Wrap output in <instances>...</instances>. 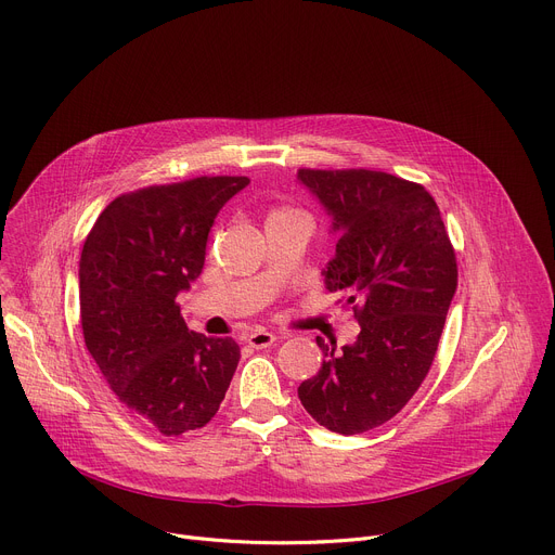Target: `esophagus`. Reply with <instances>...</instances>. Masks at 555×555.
<instances>
[{
    "label": "esophagus",
    "mask_w": 555,
    "mask_h": 555,
    "mask_svg": "<svg viewBox=\"0 0 555 555\" xmlns=\"http://www.w3.org/2000/svg\"><path fill=\"white\" fill-rule=\"evenodd\" d=\"M275 339L278 337L273 333H269V331H255V333H250L246 337V345L253 347V349H267V347H271L275 343Z\"/></svg>",
    "instance_id": "esophagus-1"
}]
</instances>
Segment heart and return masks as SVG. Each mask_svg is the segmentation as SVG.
<instances>
[{
	"label": "heart",
	"mask_w": 555,
	"mask_h": 555,
	"mask_svg": "<svg viewBox=\"0 0 555 555\" xmlns=\"http://www.w3.org/2000/svg\"><path fill=\"white\" fill-rule=\"evenodd\" d=\"M273 216H286V210H278V212H273Z\"/></svg>",
	"instance_id": "1"
}]
</instances>
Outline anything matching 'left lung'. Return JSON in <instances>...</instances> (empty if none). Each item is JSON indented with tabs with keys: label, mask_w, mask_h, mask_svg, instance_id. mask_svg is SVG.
I'll return each instance as SVG.
<instances>
[{
	"label": "left lung",
	"mask_w": 555,
	"mask_h": 555,
	"mask_svg": "<svg viewBox=\"0 0 555 555\" xmlns=\"http://www.w3.org/2000/svg\"><path fill=\"white\" fill-rule=\"evenodd\" d=\"M326 210L335 255L322 271L347 297L360 335L326 347L318 375L297 396L328 431L364 434L389 422L420 389L457 288L455 253L424 186L379 170H297Z\"/></svg>",
	"instance_id": "obj_1"
}]
</instances>
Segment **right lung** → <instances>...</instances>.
Listing matches in <instances>:
<instances>
[{"label":"right lung","mask_w":555,"mask_h":555,"mask_svg":"<svg viewBox=\"0 0 555 555\" xmlns=\"http://www.w3.org/2000/svg\"><path fill=\"white\" fill-rule=\"evenodd\" d=\"M248 178H195L115 197L79 260L83 343L119 402L164 436L218 413L240 362L233 337L189 331L176 297L204 269L208 231Z\"/></svg>","instance_id":"1"}]
</instances>
